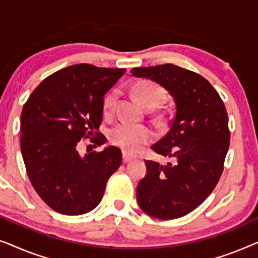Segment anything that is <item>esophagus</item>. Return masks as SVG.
Masks as SVG:
<instances>
[{
    "instance_id": "34e87169",
    "label": "esophagus",
    "mask_w": 258,
    "mask_h": 258,
    "mask_svg": "<svg viewBox=\"0 0 258 258\" xmlns=\"http://www.w3.org/2000/svg\"><path fill=\"white\" fill-rule=\"evenodd\" d=\"M122 156H123V162H124V163H126V162H129V161H132V160H134V158L136 157L135 155L126 153V151H123Z\"/></svg>"
}]
</instances>
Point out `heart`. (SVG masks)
<instances>
[{
	"instance_id": "1",
	"label": "heart",
	"mask_w": 258,
	"mask_h": 258,
	"mask_svg": "<svg viewBox=\"0 0 258 258\" xmlns=\"http://www.w3.org/2000/svg\"><path fill=\"white\" fill-rule=\"evenodd\" d=\"M132 91L141 104L148 110L157 108L165 97L163 87L150 80H143L134 83ZM117 90H110L103 100V111L105 115H110L114 111L117 101ZM110 142L114 146L121 148L126 153H136L146 144L153 142L155 133L148 125L130 124V123H118L112 126L110 133Z\"/></svg>"
}]
</instances>
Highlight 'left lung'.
<instances>
[{
	"instance_id": "left-lung-1",
	"label": "left lung",
	"mask_w": 258,
	"mask_h": 258,
	"mask_svg": "<svg viewBox=\"0 0 258 258\" xmlns=\"http://www.w3.org/2000/svg\"><path fill=\"white\" fill-rule=\"evenodd\" d=\"M130 73L161 84L176 104L170 130L151 146L175 163L146 161L148 172L137 185V202L155 218L182 217L203 203L220 181L230 144L227 109L209 81L191 70L167 63Z\"/></svg>"
}]
</instances>
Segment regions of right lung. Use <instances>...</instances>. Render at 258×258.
I'll return each instance as SVG.
<instances>
[{
    "label": "right lung",
    "instance_id": "obj_1",
    "mask_svg": "<svg viewBox=\"0 0 258 258\" xmlns=\"http://www.w3.org/2000/svg\"><path fill=\"white\" fill-rule=\"evenodd\" d=\"M125 69L81 63L51 74L38 84L21 114V151L38 196L63 215H82L97 207L110 176L122 163L118 148L84 156L80 141L107 142L98 132L104 95Z\"/></svg>",
    "mask_w": 258,
    "mask_h": 258
}]
</instances>
